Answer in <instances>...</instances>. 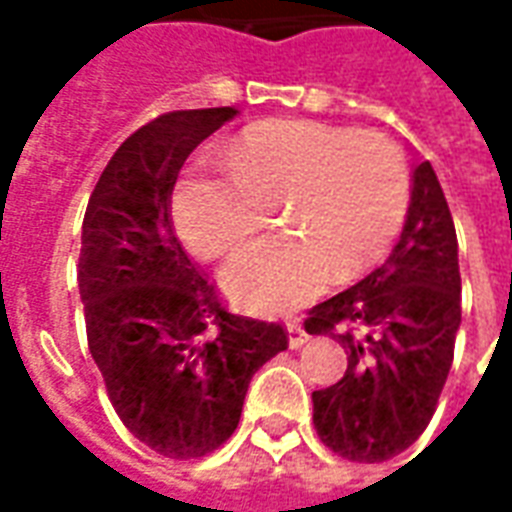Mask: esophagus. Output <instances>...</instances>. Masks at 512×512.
<instances>
[{"instance_id": "34e87169", "label": "esophagus", "mask_w": 512, "mask_h": 512, "mask_svg": "<svg viewBox=\"0 0 512 512\" xmlns=\"http://www.w3.org/2000/svg\"><path fill=\"white\" fill-rule=\"evenodd\" d=\"M288 340L290 348H301V345L307 343V332H304V326H301L299 318H290L288 321Z\"/></svg>"}]
</instances>
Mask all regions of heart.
Listing matches in <instances>:
<instances>
[{"instance_id": "heart-1", "label": "heart", "mask_w": 512, "mask_h": 512, "mask_svg": "<svg viewBox=\"0 0 512 512\" xmlns=\"http://www.w3.org/2000/svg\"><path fill=\"white\" fill-rule=\"evenodd\" d=\"M221 169H191L172 216L194 255L235 252L274 205L288 230L257 241L222 271L227 296L255 312H288L318 296L329 274L378 263L400 233L411 197L408 158L381 131L277 120L246 128Z\"/></svg>"}]
</instances>
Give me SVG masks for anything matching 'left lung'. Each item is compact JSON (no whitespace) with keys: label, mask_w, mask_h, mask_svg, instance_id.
Returning <instances> with one entry per match:
<instances>
[{"label":"left lung","mask_w":512,"mask_h":512,"mask_svg":"<svg viewBox=\"0 0 512 512\" xmlns=\"http://www.w3.org/2000/svg\"><path fill=\"white\" fill-rule=\"evenodd\" d=\"M400 241L384 266L312 307L304 329L329 334L348 354L345 376L312 392L321 441L356 463L408 450L428 428L452 367L461 326L458 238L430 167L411 175Z\"/></svg>","instance_id":"obj_1"}]
</instances>
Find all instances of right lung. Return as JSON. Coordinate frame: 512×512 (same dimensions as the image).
I'll return each instance as SVG.
<instances>
[{
    "label": "right lung",
    "instance_id": "add662e5",
    "mask_svg": "<svg viewBox=\"0 0 512 512\" xmlns=\"http://www.w3.org/2000/svg\"><path fill=\"white\" fill-rule=\"evenodd\" d=\"M235 115V106L167 112L134 131L101 172L82 224L90 354L123 425L175 461L222 447L252 376L288 348L279 323L224 310L172 227L183 161Z\"/></svg>",
    "mask_w": 512,
    "mask_h": 512
}]
</instances>
